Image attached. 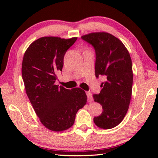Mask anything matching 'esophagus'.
<instances>
[{
	"label": "esophagus",
	"mask_w": 158,
	"mask_h": 158,
	"mask_svg": "<svg viewBox=\"0 0 158 158\" xmlns=\"http://www.w3.org/2000/svg\"><path fill=\"white\" fill-rule=\"evenodd\" d=\"M86 95H87V97H88V101H89V102H93L92 93H90V91H87L86 92Z\"/></svg>",
	"instance_id": "1"
}]
</instances>
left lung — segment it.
Returning a JSON list of instances; mask_svg holds the SVG:
<instances>
[{
	"label": "left lung",
	"mask_w": 158,
	"mask_h": 158,
	"mask_svg": "<svg viewBox=\"0 0 158 158\" xmlns=\"http://www.w3.org/2000/svg\"><path fill=\"white\" fill-rule=\"evenodd\" d=\"M81 38L95 49L96 77H106L99 95H93L94 101L103 109L93 121L100 128L111 129L121 123L129 108L133 81L132 60L123 43L110 33L96 32Z\"/></svg>",
	"instance_id": "8db88e82"
}]
</instances>
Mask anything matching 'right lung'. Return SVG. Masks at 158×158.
Here are the masks:
<instances>
[{"label": "right lung", "instance_id": "1", "mask_svg": "<svg viewBox=\"0 0 158 158\" xmlns=\"http://www.w3.org/2000/svg\"><path fill=\"white\" fill-rule=\"evenodd\" d=\"M77 40L42 37L32 42L23 55L21 74L26 94L42 124L55 132L73 126L77 112L87 102L80 88L69 90L55 84L65 53Z\"/></svg>", "mask_w": 158, "mask_h": 158}]
</instances>
